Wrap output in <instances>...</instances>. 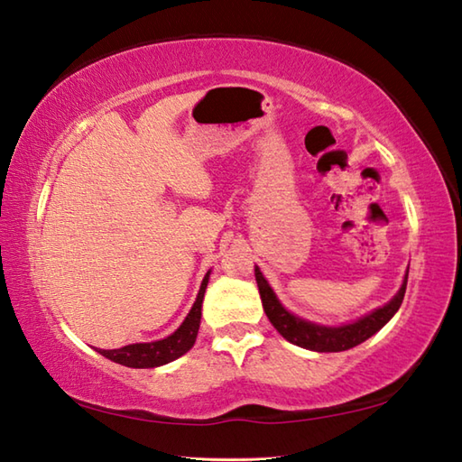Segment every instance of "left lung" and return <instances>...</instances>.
Here are the masks:
<instances>
[{
    "mask_svg": "<svg viewBox=\"0 0 462 462\" xmlns=\"http://www.w3.org/2000/svg\"><path fill=\"white\" fill-rule=\"evenodd\" d=\"M254 274L262 298V306H264V312L268 316V320L273 322V327L282 334L288 342H292V345L316 352H342L368 340L393 319L396 310L401 309L406 292V280H409V270H406L404 282L401 286V291L394 294L393 300L381 306V309L363 316V319L350 324H342V327H322V324L298 319L292 312H288L284 306L280 304L274 291L266 282V278L262 276L258 266L254 268Z\"/></svg>",
    "mask_w": 462,
    "mask_h": 462,
    "instance_id": "8db88e82",
    "label": "left lung"
}]
</instances>
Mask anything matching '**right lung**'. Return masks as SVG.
Listing matches in <instances>:
<instances>
[{"label":"right lung","mask_w":462,"mask_h":462,"mask_svg":"<svg viewBox=\"0 0 462 462\" xmlns=\"http://www.w3.org/2000/svg\"><path fill=\"white\" fill-rule=\"evenodd\" d=\"M208 278H210V270H208L200 292L196 296V302L192 306V310L188 312L186 320L180 324V328L176 332H171L170 337L156 340V342H135V345H128L116 350H97L99 355L110 358L112 363L130 366V368H153V366H162L168 365L171 360L180 358L182 355L194 346L196 337H198V328H200V319H202V300H204V292L208 286Z\"/></svg>","instance_id":"obj_1"}]
</instances>
